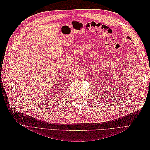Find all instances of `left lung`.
<instances>
[{
	"instance_id": "left-lung-1",
	"label": "left lung",
	"mask_w": 150,
	"mask_h": 150,
	"mask_svg": "<svg viewBox=\"0 0 150 150\" xmlns=\"http://www.w3.org/2000/svg\"><path fill=\"white\" fill-rule=\"evenodd\" d=\"M127 38L129 39H130V38H129V37H128H128H127Z\"/></svg>"
}]
</instances>
